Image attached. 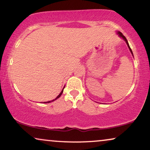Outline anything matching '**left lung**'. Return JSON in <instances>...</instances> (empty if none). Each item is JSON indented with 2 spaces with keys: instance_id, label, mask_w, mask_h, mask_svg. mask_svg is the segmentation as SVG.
<instances>
[{
  "instance_id": "8db88e82",
  "label": "left lung",
  "mask_w": 150,
  "mask_h": 150,
  "mask_svg": "<svg viewBox=\"0 0 150 150\" xmlns=\"http://www.w3.org/2000/svg\"><path fill=\"white\" fill-rule=\"evenodd\" d=\"M117 34H118V35L120 36V37H122V39H123L124 41H126V44H127V45H128V48H129V50H130V52H131V54H132V56H133V54H132V50L130 49V46H129V44H128V41H127V39H126V38L124 37V36L123 35V34H122L121 32H119V31H118L117 32Z\"/></svg>"
}]
</instances>
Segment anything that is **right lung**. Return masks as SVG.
<instances>
[{
    "instance_id": "1",
    "label": "right lung",
    "mask_w": 150,
    "mask_h": 150,
    "mask_svg": "<svg viewBox=\"0 0 150 150\" xmlns=\"http://www.w3.org/2000/svg\"><path fill=\"white\" fill-rule=\"evenodd\" d=\"M64 88H63V89H62V91H61V92H60V94H59V95H58V96H57V97H56V98L54 99V100H50V101H47V102H45V103H51V102H52V101H54L55 100H56V99H57V98H59V97H60V96H61V95H62V92H63V90H64Z\"/></svg>"
}]
</instances>
